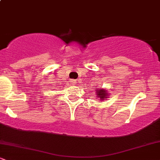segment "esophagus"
<instances>
[{
  "label": "esophagus",
  "mask_w": 160,
  "mask_h": 160,
  "mask_svg": "<svg viewBox=\"0 0 160 160\" xmlns=\"http://www.w3.org/2000/svg\"><path fill=\"white\" fill-rule=\"evenodd\" d=\"M70 82H71V84H72V85H75V84L77 83V80H74V79H71V80H70Z\"/></svg>",
  "instance_id": "1"
}]
</instances>
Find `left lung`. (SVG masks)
I'll return each mask as SVG.
<instances>
[{
  "mask_svg": "<svg viewBox=\"0 0 160 160\" xmlns=\"http://www.w3.org/2000/svg\"><path fill=\"white\" fill-rule=\"evenodd\" d=\"M97 92V96L99 97V98H101V100H104V99H106L108 98V92L106 90H104V89H98V90H96Z\"/></svg>",
  "mask_w": 160,
  "mask_h": 160,
  "instance_id": "obj_1",
  "label": "left lung"
}]
</instances>
